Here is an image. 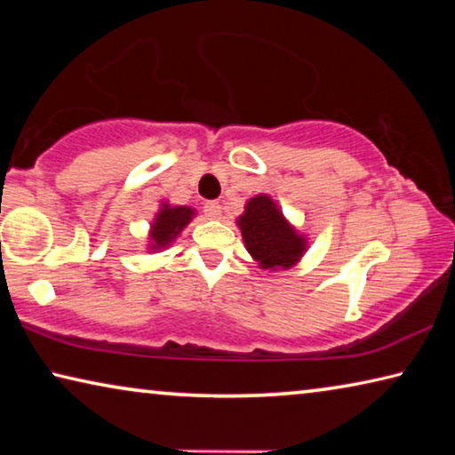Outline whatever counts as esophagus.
<instances>
[{
    "label": "esophagus",
    "instance_id": "34e87169",
    "mask_svg": "<svg viewBox=\"0 0 455 455\" xmlns=\"http://www.w3.org/2000/svg\"><path fill=\"white\" fill-rule=\"evenodd\" d=\"M204 214L209 219H220V204L219 203H214V200H211V203H206L204 204Z\"/></svg>",
    "mask_w": 455,
    "mask_h": 455
}]
</instances>
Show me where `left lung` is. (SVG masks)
Wrapping results in <instances>:
<instances>
[{
    "label": "left lung",
    "mask_w": 455,
    "mask_h": 455,
    "mask_svg": "<svg viewBox=\"0 0 455 455\" xmlns=\"http://www.w3.org/2000/svg\"><path fill=\"white\" fill-rule=\"evenodd\" d=\"M251 257L260 268L276 271L297 265L307 251V238L283 217L275 200L267 195L252 196L236 220Z\"/></svg>",
    "instance_id": "left-lung-1"
}]
</instances>
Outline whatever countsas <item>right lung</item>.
<instances>
[{
    "instance_id": "1",
    "label": "right lung",
    "mask_w": 455,
    "mask_h": 455,
    "mask_svg": "<svg viewBox=\"0 0 455 455\" xmlns=\"http://www.w3.org/2000/svg\"><path fill=\"white\" fill-rule=\"evenodd\" d=\"M195 214V209H190V206H171L168 203L160 204V211L150 227V251L171 246V243L182 233V228L188 225Z\"/></svg>"
}]
</instances>
